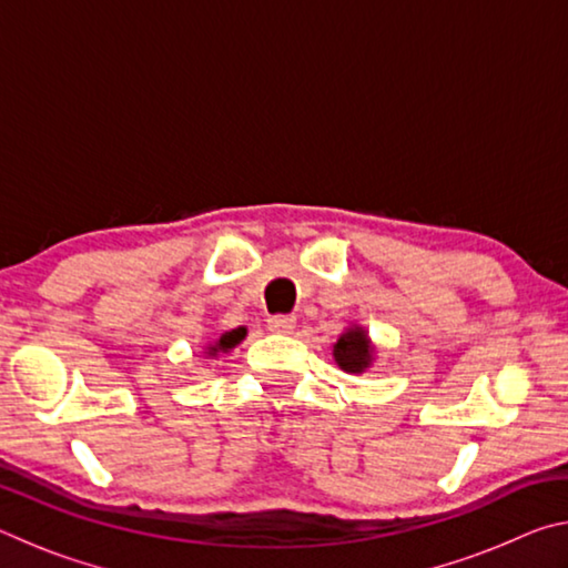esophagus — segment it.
I'll return each instance as SVG.
<instances>
[{
  "label": "esophagus",
  "instance_id": "1",
  "mask_svg": "<svg viewBox=\"0 0 568 568\" xmlns=\"http://www.w3.org/2000/svg\"><path fill=\"white\" fill-rule=\"evenodd\" d=\"M293 328H295L293 315H271V318H267V331L273 333H293Z\"/></svg>",
  "mask_w": 568,
  "mask_h": 568
}]
</instances>
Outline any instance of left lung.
<instances>
[{"label": "left lung", "mask_w": 568, "mask_h": 568, "mask_svg": "<svg viewBox=\"0 0 568 568\" xmlns=\"http://www.w3.org/2000/svg\"><path fill=\"white\" fill-rule=\"evenodd\" d=\"M333 355L343 371L363 373L371 365V355H373L371 343L365 338V331L355 328V331L343 333L341 341L335 343Z\"/></svg>", "instance_id": "8db88e82"}]
</instances>
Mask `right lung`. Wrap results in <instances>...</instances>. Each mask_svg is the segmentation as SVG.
<instances>
[{"mask_svg": "<svg viewBox=\"0 0 568 568\" xmlns=\"http://www.w3.org/2000/svg\"><path fill=\"white\" fill-rule=\"evenodd\" d=\"M245 338V328H235L230 333L220 335V341L215 345H210V355H217V353H227L230 348H235V345Z\"/></svg>", "mask_w": 568, "mask_h": 568, "instance_id": "obj_1", "label": "right lung"}]
</instances>
